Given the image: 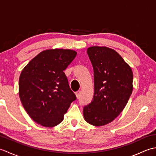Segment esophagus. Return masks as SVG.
I'll return each instance as SVG.
<instances>
[{"instance_id": "esophagus-1", "label": "esophagus", "mask_w": 156, "mask_h": 156, "mask_svg": "<svg viewBox=\"0 0 156 156\" xmlns=\"http://www.w3.org/2000/svg\"><path fill=\"white\" fill-rule=\"evenodd\" d=\"M75 94H76V97L78 98L79 97H80V91H77V92H75Z\"/></svg>"}]
</instances>
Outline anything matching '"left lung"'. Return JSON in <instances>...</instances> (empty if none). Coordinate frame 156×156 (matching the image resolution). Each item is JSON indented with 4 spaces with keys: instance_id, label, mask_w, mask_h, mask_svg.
<instances>
[{
    "instance_id": "1",
    "label": "left lung",
    "mask_w": 156,
    "mask_h": 156,
    "mask_svg": "<svg viewBox=\"0 0 156 156\" xmlns=\"http://www.w3.org/2000/svg\"><path fill=\"white\" fill-rule=\"evenodd\" d=\"M94 69V93L85 106V121L99 127L112 122L127 105L133 91V72L114 49L92 46L87 49Z\"/></svg>"
}]
</instances>
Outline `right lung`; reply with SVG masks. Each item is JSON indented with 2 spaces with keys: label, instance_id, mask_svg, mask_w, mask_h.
<instances>
[{
  "label": "right lung",
  "instance_id": "1",
  "mask_svg": "<svg viewBox=\"0 0 156 156\" xmlns=\"http://www.w3.org/2000/svg\"><path fill=\"white\" fill-rule=\"evenodd\" d=\"M76 54L72 49H47L23 69L19 80L20 100L29 117L41 126L54 127L60 123L76 99L64 72Z\"/></svg>",
  "mask_w": 156,
  "mask_h": 156
}]
</instances>
